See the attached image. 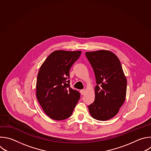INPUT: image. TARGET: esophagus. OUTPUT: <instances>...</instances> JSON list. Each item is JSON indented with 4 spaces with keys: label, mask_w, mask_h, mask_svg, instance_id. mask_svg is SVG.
I'll return each mask as SVG.
<instances>
[{
    "label": "esophagus",
    "mask_w": 151,
    "mask_h": 151,
    "mask_svg": "<svg viewBox=\"0 0 151 151\" xmlns=\"http://www.w3.org/2000/svg\"><path fill=\"white\" fill-rule=\"evenodd\" d=\"M80 92H81V95H84V93H85V89H82V90L80 91Z\"/></svg>",
    "instance_id": "obj_1"
}]
</instances>
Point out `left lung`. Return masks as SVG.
Instances as JSON below:
<instances>
[{
  "label": "left lung",
  "instance_id": "obj_1",
  "mask_svg": "<svg viewBox=\"0 0 151 151\" xmlns=\"http://www.w3.org/2000/svg\"><path fill=\"white\" fill-rule=\"evenodd\" d=\"M95 76V100L88 106L95 119L107 120L114 117L124 102L127 79L119 58L109 50L86 52Z\"/></svg>",
  "mask_w": 151,
  "mask_h": 151
}]
</instances>
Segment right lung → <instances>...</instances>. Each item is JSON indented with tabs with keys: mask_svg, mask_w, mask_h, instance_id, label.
Returning <instances> with one entry per match:
<instances>
[{
	"mask_svg": "<svg viewBox=\"0 0 151 151\" xmlns=\"http://www.w3.org/2000/svg\"><path fill=\"white\" fill-rule=\"evenodd\" d=\"M81 54V51H55L39 70L37 98L45 113L53 120L69 118L80 98V93L70 86L69 71Z\"/></svg>",
	"mask_w": 151,
	"mask_h": 151,
	"instance_id": "obj_1",
	"label": "right lung"
}]
</instances>
